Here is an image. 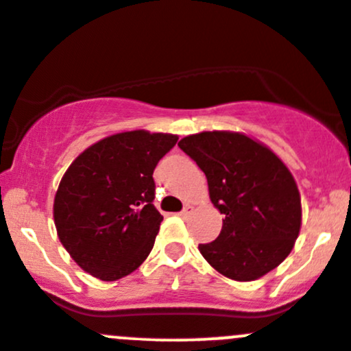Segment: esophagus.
Returning <instances> with one entry per match:
<instances>
[{
  "label": "esophagus",
  "instance_id": "1",
  "mask_svg": "<svg viewBox=\"0 0 351 351\" xmlns=\"http://www.w3.org/2000/svg\"><path fill=\"white\" fill-rule=\"evenodd\" d=\"M179 215L182 216V218H187V216H191V215H193V206H191V204H186V206H184L182 211L179 213Z\"/></svg>",
  "mask_w": 351,
  "mask_h": 351
}]
</instances>
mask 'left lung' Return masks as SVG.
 Listing matches in <instances>:
<instances>
[{
  "label": "left lung",
  "instance_id": "obj_1",
  "mask_svg": "<svg viewBox=\"0 0 351 351\" xmlns=\"http://www.w3.org/2000/svg\"><path fill=\"white\" fill-rule=\"evenodd\" d=\"M206 174L223 228L199 252L233 280L260 279L291 254L301 230V196L284 162L262 143L231 132H202L179 142Z\"/></svg>",
  "mask_w": 351,
  "mask_h": 351
}]
</instances>
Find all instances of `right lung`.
<instances>
[{"instance_id":"right-lung-1","label":"right lung","mask_w":351,"mask_h":351,"mask_svg":"<svg viewBox=\"0 0 351 351\" xmlns=\"http://www.w3.org/2000/svg\"><path fill=\"white\" fill-rule=\"evenodd\" d=\"M176 143V135L135 130L99 140L72 162L57 189L53 219L81 269L118 280L149 256L164 219L154 206V171Z\"/></svg>"}]
</instances>
